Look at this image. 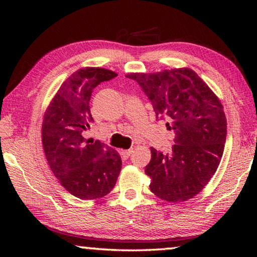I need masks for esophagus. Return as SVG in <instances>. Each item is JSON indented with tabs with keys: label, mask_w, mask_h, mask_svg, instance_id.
Here are the masks:
<instances>
[{
	"label": "esophagus",
	"mask_w": 257,
	"mask_h": 257,
	"mask_svg": "<svg viewBox=\"0 0 257 257\" xmlns=\"http://www.w3.org/2000/svg\"><path fill=\"white\" fill-rule=\"evenodd\" d=\"M121 154L123 155V157H125V158H128V157H130V155L133 154V149H128V150H122L121 151Z\"/></svg>",
	"instance_id": "34e87169"
}]
</instances>
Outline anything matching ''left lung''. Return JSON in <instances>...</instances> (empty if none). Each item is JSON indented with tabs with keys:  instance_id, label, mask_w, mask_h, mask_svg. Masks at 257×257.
<instances>
[{
	"instance_id": "left-lung-1",
	"label": "left lung",
	"mask_w": 257,
	"mask_h": 257,
	"mask_svg": "<svg viewBox=\"0 0 257 257\" xmlns=\"http://www.w3.org/2000/svg\"><path fill=\"white\" fill-rule=\"evenodd\" d=\"M125 77L141 86L156 116L176 134L169 154L151 149L150 190L170 203L192 199L214 176L224 151L226 117L214 92L188 67Z\"/></svg>"
}]
</instances>
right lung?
Listing matches in <instances>:
<instances>
[{
	"instance_id": "1",
	"label": "right lung",
	"mask_w": 257,
	"mask_h": 257,
	"mask_svg": "<svg viewBox=\"0 0 257 257\" xmlns=\"http://www.w3.org/2000/svg\"><path fill=\"white\" fill-rule=\"evenodd\" d=\"M117 73L101 67H84L64 81L46 108L42 143L54 176L70 194L81 200L102 198L113 189L121 170L118 152L100 141L84 138L92 121V90Z\"/></svg>"
}]
</instances>
